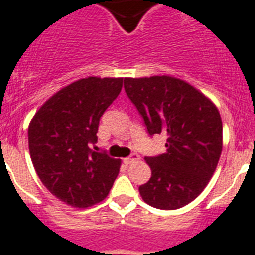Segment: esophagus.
Instances as JSON below:
<instances>
[{
  "mask_svg": "<svg viewBox=\"0 0 255 255\" xmlns=\"http://www.w3.org/2000/svg\"><path fill=\"white\" fill-rule=\"evenodd\" d=\"M139 159H140V156L137 155V153H132L131 156H128V157H126V159H124L123 161L128 165V164L135 163V161H137V160H139Z\"/></svg>",
  "mask_w": 255,
  "mask_h": 255,
  "instance_id": "34e87169",
  "label": "esophagus"
}]
</instances>
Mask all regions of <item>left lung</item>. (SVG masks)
I'll return each instance as SVG.
<instances>
[{"mask_svg":"<svg viewBox=\"0 0 255 255\" xmlns=\"http://www.w3.org/2000/svg\"><path fill=\"white\" fill-rule=\"evenodd\" d=\"M126 94L148 133L167 135V151L147 156L149 181L139 186L148 205L174 210L193 201L213 176L222 151L217 107L189 83L173 77L126 78Z\"/></svg>","mask_w":255,"mask_h":255,"instance_id":"left-lung-1","label":"left lung"}]
</instances>
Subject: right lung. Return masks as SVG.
Instances as JSON below:
<instances>
[{"mask_svg":"<svg viewBox=\"0 0 255 255\" xmlns=\"http://www.w3.org/2000/svg\"><path fill=\"white\" fill-rule=\"evenodd\" d=\"M123 78L88 77L50 98L29 126V151L50 193L74 208L103 201L118 177L120 160L99 152V120L118 98Z\"/></svg>","mask_w":255,"mask_h":255,"instance_id":"obj_1","label":"right lung"}]
</instances>
